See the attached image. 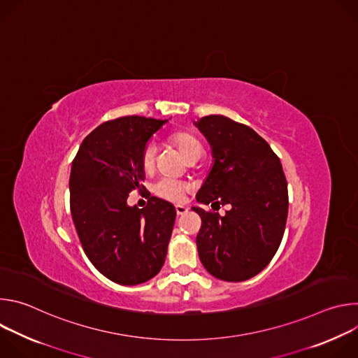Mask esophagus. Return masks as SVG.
I'll return each mask as SVG.
<instances>
[{
  "label": "esophagus",
  "instance_id": "obj_1",
  "mask_svg": "<svg viewBox=\"0 0 358 358\" xmlns=\"http://www.w3.org/2000/svg\"><path fill=\"white\" fill-rule=\"evenodd\" d=\"M187 211H188L187 207H184V206H176V213H177L178 217H180V215H184Z\"/></svg>",
  "mask_w": 358,
  "mask_h": 358
}]
</instances>
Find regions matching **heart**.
Returning <instances> with one entry per match:
<instances>
[{
    "label": "heart",
    "mask_w": 358,
    "mask_h": 358,
    "mask_svg": "<svg viewBox=\"0 0 358 358\" xmlns=\"http://www.w3.org/2000/svg\"><path fill=\"white\" fill-rule=\"evenodd\" d=\"M173 140L187 160L189 157L198 155V152H202V147H201L199 141L188 133H177L173 136ZM156 152H157L156 143L150 141L144 147L143 156H141V164L145 171H150L152 167H155ZM189 189H191L189 182L182 181V180L170 178V177H162L155 184H152V192L159 195L160 198H164L167 201H174V202L182 201L185 192H188Z\"/></svg>",
    "instance_id": "b5f03b06"
}]
</instances>
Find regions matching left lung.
I'll return each instance as SVG.
<instances>
[{
  "instance_id": "1",
  "label": "left lung",
  "mask_w": 358,
  "mask_h": 358,
  "mask_svg": "<svg viewBox=\"0 0 358 358\" xmlns=\"http://www.w3.org/2000/svg\"><path fill=\"white\" fill-rule=\"evenodd\" d=\"M194 124L214 159L196 201L231 207L224 217L191 208L202 220L199 259L217 279L248 280L266 268L283 238L289 201L280 160L257 131L227 116H206Z\"/></svg>"
}]
</instances>
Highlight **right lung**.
<instances>
[{"instance_id":"obj_1","label":"right lung","mask_w":358,"mask_h":358,"mask_svg":"<svg viewBox=\"0 0 358 358\" xmlns=\"http://www.w3.org/2000/svg\"><path fill=\"white\" fill-rule=\"evenodd\" d=\"M167 122L143 116L105 122L86 136L72 163L71 213L82 248L92 265L119 285L150 280L166 261L174 206L148 196L140 210L127 196L144 188V147Z\"/></svg>"}]
</instances>
